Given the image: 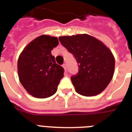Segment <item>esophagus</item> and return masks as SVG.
<instances>
[{"label": "esophagus", "mask_w": 132, "mask_h": 132, "mask_svg": "<svg viewBox=\"0 0 132 132\" xmlns=\"http://www.w3.org/2000/svg\"><path fill=\"white\" fill-rule=\"evenodd\" d=\"M62 66L64 67V70H65V72H66V70H67V67H66V64H64L62 65Z\"/></svg>", "instance_id": "34e87169"}]
</instances>
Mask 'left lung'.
Segmentation results:
<instances>
[{
    "mask_svg": "<svg viewBox=\"0 0 132 132\" xmlns=\"http://www.w3.org/2000/svg\"><path fill=\"white\" fill-rule=\"evenodd\" d=\"M59 40L78 64V72L70 77L76 92L86 96L103 92L114 71V57L108 48L88 34L62 36Z\"/></svg>",
    "mask_w": 132,
    "mask_h": 132,
    "instance_id": "8db88e82",
    "label": "left lung"
}]
</instances>
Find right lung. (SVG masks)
Instances as JSON below:
<instances>
[{
  "instance_id": "right-lung-1",
  "label": "right lung",
  "mask_w": 132,
  "mask_h": 132,
  "mask_svg": "<svg viewBox=\"0 0 132 132\" xmlns=\"http://www.w3.org/2000/svg\"><path fill=\"white\" fill-rule=\"evenodd\" d=\"M58 42L55 37L39 36L24 48L18 58L20 81L34 97L44 98L53 95L64 77V68L56 63L51 54Z\"/></svg>"
}]
</instances>
